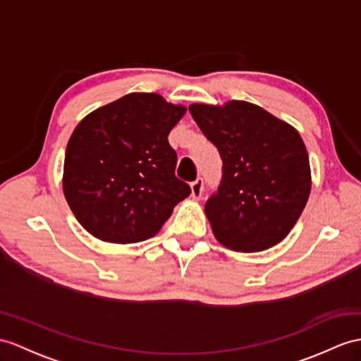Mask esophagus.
Wrapping results in <instances>:
<instances>
[{
  "instance_id": "34e87169",
  "label": "esophagus",
  "mask_w": 361,
  "mask_h": 361,
  "mask_svg": "<svg viewBox=\"0 0 361 361\" xmlns=\"http://www.w3.org/2000/svg\"><path fill=\"white\" fill-rule=\"evenodd\" d=\"M202 191H204V180L196 179L195 182H191V197L192 199H200Z\"/></svg>"
}]
</instances>
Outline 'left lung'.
I'll list each match as a JSON object with an SVG mask.
<instances>
[{"label":"left lung","mask_w":361,"mask_h":361,"mask_svg":"<svg viewBox=\"0 0 361 361\" xmlns=\"http://www.w3.org/2000/svg\"><path fill=\"white\" fill-rule=\"evenodd\" d=\"M192 119L222 157V180L205 204L216 239L257 252L282 242L311 191V169L298 131L259 105L191 104Z\"/></svg>","instance_id":"left-lung-1"}]
</instances>
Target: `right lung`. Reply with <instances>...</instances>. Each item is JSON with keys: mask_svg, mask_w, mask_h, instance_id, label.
<instances>
[{"mask_svg": "<svg viewBox=\"0 0 361 361\" xmlns=\"http://www.w3.org/2000/svg\"><path fill=\"white\" fill-rule=\"evenodd\" d=\"M183 105L156 93H130L92 111L68 139L63 190L78 222L104 242L135 243L161 230L190 196L174 176L169 144Z\"/></svg>", "mask_w": 361, "mask_h": 361, "instance_id": "obj_1", "label": "right lung"}]
</instances>
